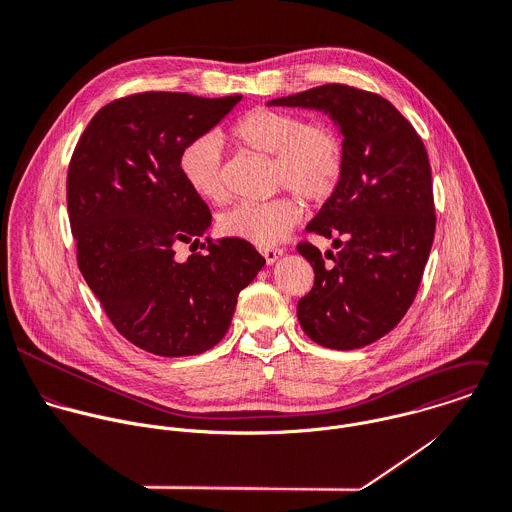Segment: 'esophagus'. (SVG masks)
Segmentation results:
<instances>
[{
    "instance_id": "1",
    "label": "esophagus",
    "mask_w": 512,
    "mask_h": 512,
    "mask_svg": "<svg viewBox=\"0 0 512 512\" xmlns=\"http://www.w3.org/2000/svg\"><path fill=\"white\" fill-rule=\"evenodd\" d=\"M261 255L265 257L267 263H275L283 255V249L281 247H265V249H261Z\"/></svg>"
}]
</instances>
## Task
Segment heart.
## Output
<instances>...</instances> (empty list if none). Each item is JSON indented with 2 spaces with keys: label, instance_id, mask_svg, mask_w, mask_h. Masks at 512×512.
Instances as JSON below:
<instances>
[{
  "label": "heart",
  "instance_id": "b5f03b06",
  "mask_svg": "<svg viewBox=\"0 0 512 512\" xmlns=\"http://www.w3.org/2000/svg\"><path fill=\"white\" fill-rule=\"evenodd\" d=\"M231 137L253 153L273 157V189L291 191L307 205L325 203L341 183L347 147L341 129L331 121H305L295 111L255 107L233 123ZM179 173L201 199L225 201L223 149L217 135H201L187 143L179 155ZM294 195L239 203L221 215L219 229L229 237L271 247L299 221L301 203Z\"/></svg>",
  "mask_w": 512,
  "mask_h": 512
}]
</instances>
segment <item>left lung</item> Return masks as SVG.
I'll use <instances>...</instances> for the list:
<instances>
[{
	"label": "left lung",
	"instance_id": "obj_1",
	"mask_svg": "<svg viewBox=\"0 0 512 512\" xmlns=\"http://www.w3.org/2000/svg\"><path fill=\"white\" fill-rule=\"evenodd\" d=\"M269 105L315 107L341 127L347 161L337 191L307 231L335 255L301 241L315 283L297 317L315 343L351 351L393 331L413 305L435 239L431 163L421 135L383 95L327 83Z\"/></svg>",
	"mask_w": 512,
	"mask_h": 512
}]
</instances>
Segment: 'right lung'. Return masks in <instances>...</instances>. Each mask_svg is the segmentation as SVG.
I'll use <instances>...</instances> for the list:
<instances>
[{
    "label": "right lung",
    "instance_id": "1",
    "mask_svg": "<svg viewBox=\"0 0 512 512\" xmlns=\"http://www.w3.org/2000/svg\"><path fill=\"white\" fill-rule=\"evenodd\" d=\"M239 101L131 93L103 105L73 149L67 213L77 267L113 327L147 353L187 357L215 347L241 289L265 265L247 241H198L211 211L179 173L181 149ZM181 242L204 251L179 262Z\"/></svg>",
    "mask_w": 512,
    "mask_h": 512
}]
</instances>
